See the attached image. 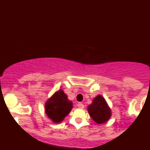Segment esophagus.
Segmentation results:
<instances>
[{"label": "esophagus", "mask_w": 150, "mask_h": 150, "mask_svg": "<svg viewBox=\"0 0 150 150\" xmlns=\"http://www.w3.org/2000/svg\"><path fill=\"white\" fill-rule=\"evenodd\" d=\"M77 105H78V108H84V105H83V104L82 103H78V104H77Z\"/></svg>", "instance_id": "esophagus-1"}]
</instances>
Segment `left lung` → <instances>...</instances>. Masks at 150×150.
Segmentation results:
<instances>
[{"instance_id": "8db88e82", "label": "left lung", "mask_w": 150, "mask_h": 150, "mask_svg": "<svg viewBox=\"0 0 150 150\" xmlns=\"http://www.w3.org/2000/svg\"><path fill=\"white\" fill-rule=\"evenodd\" d=\"M88 111L91 118L98 124L105 123L111 117V110L101 96H98L93 99L92 104L88 107Z\"/></svg>"}]
</instances>
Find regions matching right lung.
I'll use <instances>...</instances> for the list:
<instances>
[{
  "label": "right lung",
  "instance_id": "right-lung-1",
  "mask_svg": "<svg viewBox=\"0 0 150 150\" xmlns=\"http://www.w3.org/2000/svg\"><path fill=\"white\" fill-rule=\"evenodd\" d=\"M72 108V103L62 90L55 93L45 104L47 115L55 123L61 122Z\"/></svg>",
  "mask_w": 150,
  "mask_h": 150
}]
</instances>
